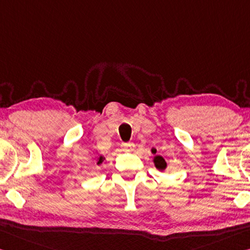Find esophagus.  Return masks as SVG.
Wrapping results in <instances>:
<instances>
[{"instance_id": "1", "label": "esophagus", "mask_w": 250, "mask_h": 250, "mask_svg": "<svg viewBox=\"0 0 250 250\" xmlns=\"http://www.w3.org/2000/svg\"><path fill=\"white\" fill-rule=\"evenodd\" d=\"M121 149L124 150V151L131 152L134 150V145L132 142H124V144H121Z\"/></svg>"}]
</instances>
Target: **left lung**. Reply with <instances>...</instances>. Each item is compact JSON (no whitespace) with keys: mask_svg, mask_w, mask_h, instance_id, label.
I'll use <instances>...</instances> for the list:
<instances>
[{"mask_svg":"<svg viewBox=\"0 0 250 250\" xmlns=\"http://www.w3.org/2000/svg\"><path fill=\"white\" fill-rule=\"evenodd\" d=\"M154 164H156V167L160 170H164L166 167H167V164H166L165 159L160 156H157L154 158Z\"/></svg>","mask_w":250,"mask_h":250,"instance_id":"left-lung-1","label":"left lung"}]
</instances>
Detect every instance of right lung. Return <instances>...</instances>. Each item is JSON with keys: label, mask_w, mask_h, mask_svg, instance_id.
<instances>
[{"label": "right lung", "mask_w": 250, "mask_h": 250, "mask_svg": "<svg viewBox=\"0 0 250 250\" xmlns=\"http://www.w3.org/2000/svg\"><path fill=\"white\" fill-rule=\"evenodd\" d=\"M104 157H100V158H99V160H98V165H100V164H102V161H104Z\"/></svg>", "instance_id": "1"}]
</instances>
